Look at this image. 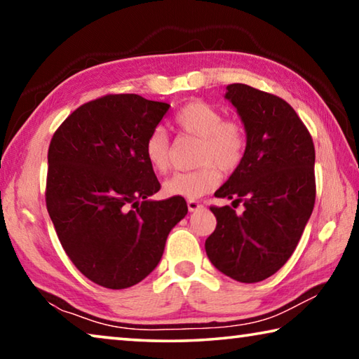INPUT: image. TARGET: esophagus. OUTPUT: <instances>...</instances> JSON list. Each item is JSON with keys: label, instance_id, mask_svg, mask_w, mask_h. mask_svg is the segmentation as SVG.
<instances>
[{"label": "esophagus", "instance_id": "esophagus-1", "mask_svg": "<svg viewBox=\"0 0 359 359\" xmlns=\"http://www.w3.org/2000/svg\"><path fill=\"white\" fill-rule=\"evenodd\" d=\"M187 205H188V210H190V212H196V210L203 208V204L196 201V199H190V201L187 203Z\"/></svg>", "mask_w": 359, "mask_h": 359}]
</instances>
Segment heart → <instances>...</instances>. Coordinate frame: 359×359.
I'll return each mask as SVG.
<instances>
[{
	"label": "heart",
	"mask_w": 359,
	"mask_h": 359,
	"mask_svg": "<svg viewBox=\"0 0 359 359\" xmlns=\"http://www.w3.org/2000/svg\"><path fill=\"white\" fill-rule=\"evenodd\" d=\"M177 128L201 139L198 149V163L194 171L175 172L165 182L168 196L194 199L209 193L220 184V168L231 172L245 156L247 133L239 121L223 120V114L215 106L204 101H193L182 106L174 115ZM144 154L149 165L156 172H166L169 168L171 144L166 131L156 126L145 139Z\"/></svg>",
	"instance_id": "b5f03b06"
}]
</instances>
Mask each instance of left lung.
I'll list each match as a JSON object with an SVG mask.
<instances>
[{
  "label": "left lung",
  "instance_id": "1",
  "mask_svg": "<svg viewBox=\"0 0 359 359\" xmlns=\"http://www.w3.org/2000/svg\"><path fill=\"white\" fill-rule=\"evenodd\" d=\"M224 98L238 109L247 150L215 196L245 209L238 215L229 205H212L217 228L205 253L224 276L255 283L287 263L312 215L315 147L294 109L278 96L231 83Z\"/></svg>",
  "mask_w": 359,
  "mask_h": 359
}]
</instances>
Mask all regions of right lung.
I'll list each match as a JSON object with an SVG mask.
<instances>
[{"mask_svg":"<svg viewBox=\"0 0 359 359\" xmlns=\"http://www.w3.org/2000/svg\"><path fill=\"white\" fill-rule=\"evenodd\" d=\"M166 102L106 95L77 107L48 145L46 204L66 255L90 280L123 290L160 263L184 198L150 199L160 182L144 154Z\"/></svg>","mask_w":359,"mask_h":359,"instance_id":"right-lung-1","label":"right lung"}]
</instances>
